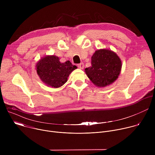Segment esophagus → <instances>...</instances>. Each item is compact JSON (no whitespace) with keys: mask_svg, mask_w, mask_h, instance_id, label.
Wrapping results in <instances>:
<instances>
[{"mask_svg":"<svg viewBox=\"0 0 155 155\" xmlns=\"http://www.w3.org/2000/svg\"><path fill=\"white\" fill-rule=\"evenodd\" d=\"M77 67H78L79 69H83L84 68V64H83V63L78 64L77 65Z\"/></svg>","mask_w":155,"mask_h":155,"instance_id":"34e87169","label":"esophagus"}]
</instances>
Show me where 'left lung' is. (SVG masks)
I'll return each instance as SVG.
<instances>
[{
    "mask_svg": "<svg viewBox=\"0 0 155 155\" xmlns=\"http://www.w3.org/2000/svg\"><path fill=\"white\" fill-rule=\"evenodd\" d=\"M121 61L116 53L108 49L96 50L91 56V66L84 72L92 83L104 87L114 83L120 74Z\"/></svg>",
    "mask_w": 155,
    "mask_h": 155,
    "instance_id": "left-lung-1",
    "label": "left lung"
}]
</instances>
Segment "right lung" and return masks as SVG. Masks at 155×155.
<instances>
[{
  "label": "right lung",
  "instance_id": "add662e5",
  "mask_svg": "<svg viewBox=\"0 0 155 155\" xmlns=\"http://www.w3.org/2000/svg\"><path fill=\"white\" fill-rule=\"evenodd\" d=\"M77 68L69 61L61 62L59 57L54 55L41 58L35 66L37 74L42 82L54 88L59 87L67 82L69 75Z\"/></svg>",
  "mask_w": 155,
  "mask_h": 155
}]
</instances>
